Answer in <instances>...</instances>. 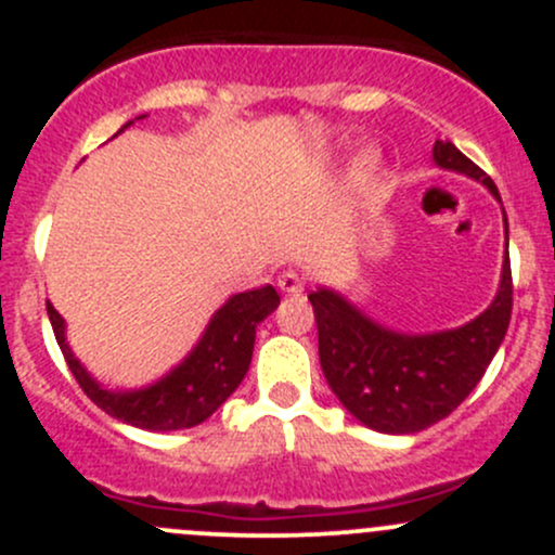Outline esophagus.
I'll return each mask as SVG.
<instances>
[{
	"mask_svg": "<svg viewBox=\"0 0 555 555\" xmlns=\"http://www.w3.org/2000/svg\"><path fill=\"white\" fill-rule=\"evenodd\" d=\"M279 287H282L284 293H289V295L304 293V289H306V276H304V273L293 271V268H287V271H282V276H279Z\"/></svg>",
	"mask_w": 555,
	"mask_h": 555,
	"instance_id": "esophagus-1",
	"label": "esophagus"
}]
</instances>
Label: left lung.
Returning a JSON list of instances; mask_svg holds the SVG:
<instances>
[{
  "mask_svg": "<svg viewBox=\"0 0 555 555\" xmlns=\"http://www.w3.org/2000/svg\"><path fill=\"white\" fill-rule=\"evenodd\" d=\"M433 153L443 169L480 179L500 198L489 173L451 142L438 139ZM309 300L317 319L319 362L346 411L378 433H418L456 411L494 360L513 313L511 255L502 266L494 304L449 333H391L330 289H317Z\"/></svg>",
  "mask_w": 555,
  "mask_h": 555,
  "instance_id": "left-lung-1",
  "label": "left lung"
}]
</instances>
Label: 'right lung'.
Wrapping results in <instances>:
<instances>
[{
    "label": "right lung",
    "instance_id": "obj_1",
    "mask_svg": "<svg viewBox=\"0 0 555 555\" xmlns=\"http://www.w3.org/2000/svg\"><path fill=\"white\" fill-rule=\"evenodd\" d=\"M279 306V295L271 284L249 293L233 295L206 327L204 338L195 346L193 354L171 371L164 382L147 386L142 391L115 395L106 391L82 371L64 338V319L48 304V317L53 324L64 360L80 389L109 413L112 418L133 424L139 429L153 433H171L188 429L206 422L233 391L244 382L255 349V327Z\"/></svg>",
    "mask_w": 555,
    "mask_h": 555
}]
</instances>
